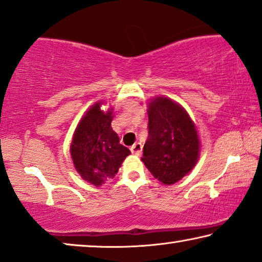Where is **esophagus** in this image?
<instances>
[{"label": "esophagus", "instance_id": "obj_1", "mask_svg": "<svg viewBox=\"0 0 262 262\" xmlns=\"http://www.w3.org/2000/svg\"><path fill=\"white\" fill-rule=\"evenodd\" d=\"M130 150L133 154H135V156H140L142 152V145L140 142H135L134 145L130 147Z\"/></svg>", "mask_w": 262, "mask_h": 262}]
</instances>
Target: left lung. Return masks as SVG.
<instances>
[{
  "mask_svg": "<svg viewBox=\"0 0 262 262\" xmlns=\"http://www.w3.org/2000/svg\"><path fill=\"white\" fill-rule=\"evenodd\" d=\"M148 138L142 163L164 185L191 172L200 158V138L189 114L178 103L158 96L148 103Z\"/></svg>",
  "mask_w": 262,
  "mask_h": 262,
  "instance_id": "obj_1",
  "label": "left lung"
}]
</instances>
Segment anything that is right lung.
I'll return each mask as SVG.
<instances>
[{
  "label": "right lung",
  "instance_id": "1",
  "mask_svg": "<svg viewBox=\"0 0 262 262\" xmlns=\"http://www.w3.org/2000/svg\"><path fill=\"white\" fill-rule=\"evenodd\" d=\"M102 104V102L95 103L84 114L70 146L76 171L95 186L114 178L130 154L112 128L113 109L103 112Z\"/></svg>",
  "mask_w": 262,
  "mask_h": 262
}]
</instances>
